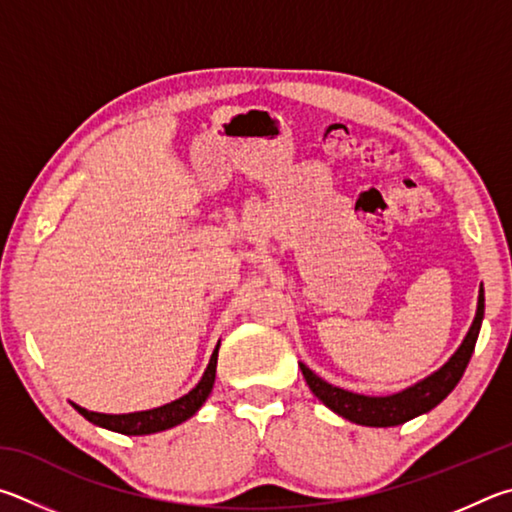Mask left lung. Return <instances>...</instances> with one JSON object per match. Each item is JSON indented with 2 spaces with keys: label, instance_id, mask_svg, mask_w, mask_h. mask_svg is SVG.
<instances>
[{
  "label": "left lung",
  "instance_id": "1",
  "mask_svg": "<svg viewBox=\"0 0 512 512\" xmlns=\"http://www.w3.org/2000/svg\"><path fill=\"white\" fill-rule=\"evenodd\" d=\"M481 319H483V285L479 290L477 317H474L468 335H465L463 344L459 346V351L450 357V362H447L443 369H438L434 375H429V378L414 384V387H409L400 393H393V396L373 398V396H360V393H353V391H344L339 387H333V384H328L326 380H321L319 375L312 373L306 364H299V366L310 391L315 393V396L324 402L328 409H333L335 414L351 420V423L366 425V427H396V425L407 423L411 418L425 414L429 409H434L438 402H443L447 396H450L452 389L463 378L465 366H468L470 357L474 353Z\"/></svg>",
  "mask_w": 512,
  "mask_h": 512
}]
</instances>
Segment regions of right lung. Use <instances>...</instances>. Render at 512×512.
Returning a JSON list of instances; mask_svg holds the SVG:
<instances>
[{"label":"right lung","instance_id":"right-lung-1","mask_svg":"<svg viewBox=\"0 0 512 512\" xmlns=\"http://www.w3.org/2000/svg\"><path fill=\"white\" fill-rule=\"evenodd\" d=\"M215 364H218V346H215L211 362H209V366H206L202 380L197 382V387L193 391H188L186 396H182L175 402H168V405L150 409V411H134V414L110 416V414H96V411H87L83 407L74 405V402H71V405H74L78 414L85 416L89 423L101 425L105 429H112V432L128 434V436L164 432V429L184 423V420L191 418L195 411L204 405V400L209 398L213 382H215Z\"/></svg>","mask_w":512,"mask_h":512}]
</instances>
